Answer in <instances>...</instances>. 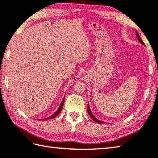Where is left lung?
I'll return each instance as SVG.
<instances>
[{"instance_id":"obj_1","label":"left lung","mask_w":158,"mask_h":158,"mask_svg":"<svg viewBox=\"0 0 158 158\" xmlns=\"http://www.w3.org/2000/svg\"><path fill=\"white\" fill-rule=\"evenodd\" d=\"M135 34H136V37H137V38H138V40H139V42L142 45H145L144 44V42L142 40V39L140 38V37H139V34H138V31H135ZM87 111H88V114H89V115L91 116V118L93 119V120L94 121H95L96 122V123H99V124H102V123H104V122H102V121H100V120H98V119L95 117V116L93 115V114H92V112H91V109H90V107H89V103H88V106H87Z\"/></svg>"}]
</instances>
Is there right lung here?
Segmentation results:
<instances>
[{
  "label": "right lung",
  "mask_w": 158,
  "mask_h": 158,
  "mask_svg": "<svg viewBox=\"0 0 158 158\" xmlns=\"http://www.w3.org/2000/svg\"><path fill=\"white\" fill-rule=\"evenodd\" d=\"M64 98H63V100H62V102H61V103H60V106L58 107V110L57 111H56L54 114H52L51 116H49V117H48V118H44V119H41V120H48V119H52V118H54L55 117H56V116H57L59 114H60V111H61V110H62V106H63V105H64Z\"/></svg>",
  "instance_id": "obj_1"
}]
</instances>
